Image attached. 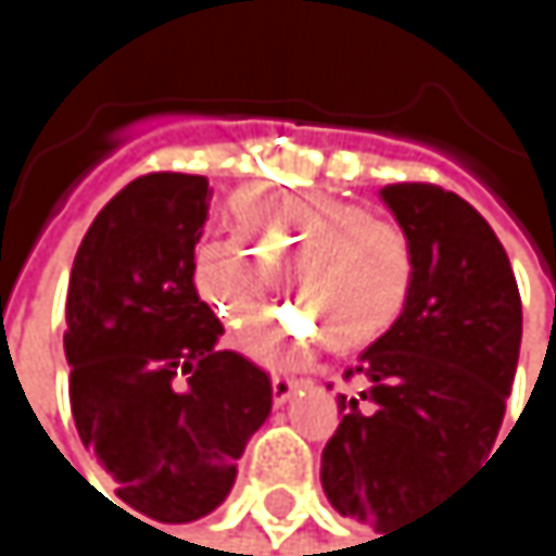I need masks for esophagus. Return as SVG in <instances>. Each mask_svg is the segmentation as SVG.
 <instances>
[{
    "mask_svg": "<svg viewBox=\"0 0 556 556\" xmlns=\"http://www.w3.org/2000/svg\"><path fill=\"white\" fill-rule=\"evenodd\" d=\"M270 387H274V402H277V405H282V402H289V399H292V392H295V389L302 387V380L274 377V383H270Z\"/></svg>",
    "mask_w": 556,
    "mask_h": 556,
    "instance_id": "obj_1",
    "label": "esophagus"
}]
</instances>
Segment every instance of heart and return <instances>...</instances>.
Listing matches in <instances>:
<instances>
[{"mask_svg": "<svg viewBox=\"0 0 556 556\" xmlns=\"http://www.w3.org/2000/svg\"><path fill=\"white\" fill-rule=\"evenodd\" d=\"M238 238L195 248L189 277L195 295L228 331L251 328L286 270L305 312L282 315L244 341L267 367H289L321 334L334 354H354L380 341L402 318L415 286L408 235L364 205L331 192H286L248 186L231 195Z\"/></svg>", "mask_w": 556, "mask_h": 556, "instance_id": "1", "label": "heart"}]
</instances>
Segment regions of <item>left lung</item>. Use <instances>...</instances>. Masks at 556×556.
I'll return each instance as SVG.
<instances>
[{
	"label": "left lung",
	"instance_id": "left-lung-1",
	"mask_svg": "<svg viewBox=\"0 0 556 556\" xmlns=\"http://www.w3.org/2000/svg\"><path fill=\"white\" fill-rule=\"evenodd\" d=\"M415 248L402 318L344 374L361 392L321 451L328 502L383 538L480 464L500 434L521 348V299L490 222L431 182L383 186Z\"/></svg>",
	"mask_w": 556,
	"mask_h": 556
}]
</instances>
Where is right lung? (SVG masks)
Returning <instances> with one entry per match:
<instances>
[{
	"mask_svg": "<svg viewBox=\"0 0 556 556\" xmlns=\"http://www.w3.org/2000/svg\"><path fill=\"white\" fill-rule=\"evenodd\" d=\"M208 199L205 176L131 179L89 225L66 289L79 441L118 500L161 525L228 500L238 457L274 405L261 367L218 351L225 328L192 289Z\"/></svg>",
	"mask_w": 556,
	"mask_h": 556,
	"instance_id": "add662e5",
	"label": "right lung"
}]
</instances>
